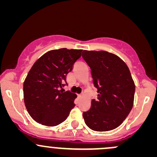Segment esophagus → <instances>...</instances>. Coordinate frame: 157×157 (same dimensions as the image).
<instances>
[{
	"label": "esophagus",
	"mask_w": 157,
	"mask_h": 157,
	"mask_svg": "<svg viewBox=\"0 0 157 157\" xmlns=\"http://www.w3.org/2000/svg\"><path fill=\"white\" fill-rule=\"evenodd\" d=\"M82 95H83V93H81V94H79V97H82Z\"/></svg>",
	"instance_id": "esophagus-1"
}]
</instances>
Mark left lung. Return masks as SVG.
<instances>
[{
  "label": "left lung",
  "instance_id": "left-lung-1",
  "mask_svg": "<svg viewBox=\"0 0 157 157\" xmlns=\"http://www.w3.org/2000/svg\"><path fill=\"white\" fill-rule=\"evenodd\" d=\"M90 67L98 99L82 113L86 124L94 131H109L120 126L133 106L135 84L126 63L104 51H83Z\"/></svg>",
  "mask_w": 157,
  "mask_h": 157
}]
</instances>
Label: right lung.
I'll return each instance as SVG.
<instances>
[{
  "instance_id": "1",
  "label": "right lung",
  "mask_w": 157,
  "mask_h": 157,
  "mask_svg": "<svg viewBox=\"0 0 157 157\" xmlns=\"http://www.w3.org/2000/svg\"><path fill=\"white\" fill-rule=\"evenodd\" d=\"M82 50L61 48L42 55L34 63L24 82V99L30 115L42 125L53 127L68 118L77 94L63 89L66 76Z\"/></svg>"
}]
</instances>
